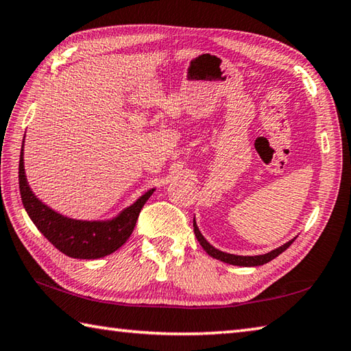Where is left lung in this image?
<instances>
[{"label":"left lung","instance_id":"1","mask_svg":"<svg viewBox=\"0 0 351 351\" xmlns=\"http://www.w3.org/2000/svg\"><path fill=\"white\" fill-rule=\"evenodd\" d=\"M193 230H195V236L197 239V242L201 243V246L205 250V252L208 254V256H211L213 258L221 260V262H223V263L236 265V266H246V267H248V266H260V265H265L267 262H271V260L278 257L281 252L289 248V246L292 245V242L295 240V239H292L287 243L281 245L280 248L274 250V251L267 252V254H262V256H234V254H228V252L219 251V250L215 248V246H211L207 242V240H205V237L201 234V231H199L197 225L195 222V219H193Z\"/></svg>","mask_w":351,"mask_h":351}]
</instances>
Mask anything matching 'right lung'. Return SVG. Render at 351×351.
Listing matches in <instances>:
<instances>
[{"label":"right lung","instance_id":"add662e5","mask_svg":"<svg viewBox=\"0 0 351 351\" xmlns=\"http://www.w3.org/2000/svg\"><path fill=\"white\" fill-rule=\"evenodd\" d=\"M23 156L21 149L19 191L27 215L53 246L73 258H100L119 250L132 234L141 208L155 191V189L146 191L111 221H77L59 215L33 195L27 184Z\"/></svg>","mask_w":351,"mask_h":351}]
</instances>
